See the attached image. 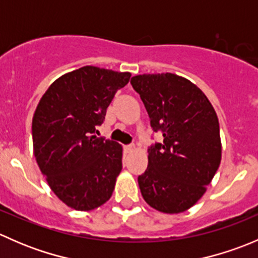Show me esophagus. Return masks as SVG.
Segmentation results:
<instances>
[{"label": "esophagus", "instance_id": "34e87169", "mask_svg": "<svg viewBox=\"0 0 258 258\" xmlns=\"http://www.w3.org/2000/svg\"><path fill=\"white\" fill-rule=\"evenodd\" d=\"M135 150H136V146H135V145H130V146H126V147H124V151H126L127 153L134 152Z\"/></svg>", "mask_w": 258, "mask_h": 258}]
</instances>
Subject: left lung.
I'll list each match as a JSON object with an SVG mask.
<instances>
[{
    "instance_id": "left-lung-1",
    "label": "left lung",
    "mask_w": 258,
    "mask_h": 258,
    "mask_svg": "<svg viewBox=\"0 0 258 258\" xmlns=\"http://www.w3.org/2000/svg\"><path fill=\"white\" fill-rule=\"evenodd\" d=\"M131 85L153 131L163 136L148 148L147 170L139 176L142 197L160 212H184L204 196L221 163L215 108L195 83L175 74L139 75Z\"/></svg>"
}]
</instances>
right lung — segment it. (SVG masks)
I'll use <instances>...</instances> for the list:
<instances>
[{
	"label": "right lung",
	"mask_w": 258,
	"mask_h": 258,
	"mask_svg": "<svg viewBox=\"0 0 258 258\" xmlns=\"http://www.w3.org/2000/svg\"><path fill=\"white\" fill-rule=\"evenodd\" d=\"M130 77V72L81 67L58 77L38 102L33 153L49 188L71 209L95 210L112 196L123 150L93 134Z\"/></svg>",
	"instance_id": "right-lung-1"
}]
</instances>
